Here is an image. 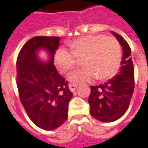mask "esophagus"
Returning a JSON list of instances; mask_svg holds the SVG:
<instances>
[{
  "label": "esophagus",
  "mask_w": 148,
  "mask_h": 148,
  "mask_svg": "<svg viewBox=\"0 0 148 148\" xmlns=\"http://www.w3.org/2000/svg\"><path fill=\"white\" fill-rule=\"evenodd\" d=\"M77 87V85H75V84H70V85H69V88H70V90H71L72 92H74V91L76 90Z\"/></svg>",
  "instance_id": "obj_1"
}]
</instances>
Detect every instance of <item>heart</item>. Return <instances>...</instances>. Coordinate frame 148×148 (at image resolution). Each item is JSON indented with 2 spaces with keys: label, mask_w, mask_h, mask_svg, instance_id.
<instances>
[{
  "label": "heart",
  "mask_w": 148,
  "mask_h": 148,
  "mask_svg": "<svg viewBox=\"0 0 148 148\" xmlns=\"http://www.w3.org/2000/svg\"><path fill=\"white\" fill-rule=\"evenodd\" d=\"M71 51L60 49L54 62L60 73L67 74L82 59L85 67L74 71L68 77L72 84L88 82L95 78L105 81L114 77L121 62V50L119 41L104 35H87L69 43Z\"/></svg>",
  "instance_id": "heart-1"
}]
</instances>
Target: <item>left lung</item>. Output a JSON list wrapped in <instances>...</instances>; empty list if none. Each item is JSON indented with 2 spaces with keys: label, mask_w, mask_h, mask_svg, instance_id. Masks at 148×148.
Instances as JSON below:
<instances>
[{
  "label": "left lung",
  "mask_w": 148,
  "mask_h": 148,
  "mask_svg": "<svg viewBox=\"0 0 148 148\" xmlns=\"http://www.w3.org/2000/svg\"><path fill=\"white\" fill-rule=\"evenodd\" d=\"M123 50L121 67L116 76L108 82L91 86L88 98L90 114L103 122H111L120 119L127 110L134 91V67L131 49L120 35L111 31Z\"/></svg>",
  "instance_id": "obj_1"
}]
</instances>
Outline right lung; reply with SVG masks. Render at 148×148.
<instances>
[{"label": "right lung", "mask_w": 148, "mask_h": 148, "mask_svg": "<svg viewBox=\"0 0 148 148\" xmlns=\"http://www.w3.org/2000/svg\"><path fill=\"white\" fill-rule=\"evenodd\" d=\"M60 37L39 36L29 39L18 53L16 61V84L22 104L30 120L45 130L61 126L68 116L73 93L68 82L54 65ZM40 49L49 56L48 63L37 56Z\"/></svg>", "instance_id": "right-lung-1"}]
</instances>
